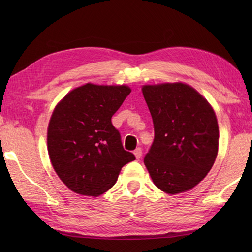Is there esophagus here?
<instances>
[{"instance_id":"1","label":"esophagus","mask_w":252,"mask_h":252,"mask_svg":"<svg viewBox=\"0 0 252 252\" xmlns=\"http://www.w3.org/2000/svg\"><path fill=\"white\" fill-rule=\"evenodd\" d=\"M133 153H134L136 159H140V158H141V156H142V149L141 148H136L135 150L133 151Z\"/></svg>"}]
</instances>
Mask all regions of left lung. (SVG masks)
Here are the masks:
<instances>
[{"label": "left lung", "mask_w": 252, "mask_h": 252, "mask_svg": "<svg viewBox=\"0 0 252 252\" xmlns=\"http://www.w3.org/2000/svg\"><path fill=\"white\" fill-rule=\"evenodd\" d=\"M155 139L144 164L160 190L170 194L192 189L210 171L219 127L210 104L183 83L144 85Z\"/></svg>", "instance_id": "1"}]
</instances>
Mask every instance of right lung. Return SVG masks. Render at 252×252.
Wrapping results in <instances>:
<instances>
[{"mask_svg": "<svg viewBox=\"0 0 252 252\" xmlns=\"http://www.w3.org/2000/svg\"><path fill=\"white\" fill-rule=\"evenodd\" d=\"M130 92L126 85L88 83L54 109L48 129L49 156L59 178L74 192L104 193L117 182L123 165L135 160L111 122Z\"/></svg>", "mask_w": 252, "mask_h": 252, "instance_id": "add662e5", "label": "right lung"}]
</instances>
